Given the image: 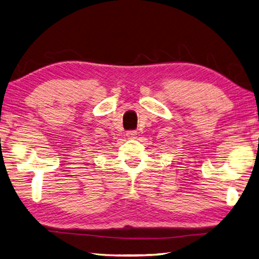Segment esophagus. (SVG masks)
<instances>
[{"label":"esophagus","mask_w":259,"mask_h":259,"mask_svg":"<svg viewBox=\"0 0 259 259\" xmlns=\"http://www.w3.org/2000/svg\"><path fill=\"white\" fill-rule=\"evenodd\" d=\"M136 136H137V131H128V133H126V137L129 139L135 138Z\"/></svg>","instance_id":"34e87169"}]
</instances>
